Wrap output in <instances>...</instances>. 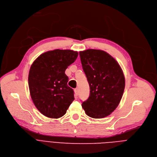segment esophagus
I'll use <instances>...</instances> for the list:
<instances>
[{
    "label": "esophagus",
    "mask_w": 157,
    "mask_h": 157,
    "mask_svg": "<svg viewBox=\"0 0 157 157\" xmlns=\"http://www.w3.org/2000/svg\"><path fill=\"white\" fill-rule=\"evenodd\" d=\"M74 93H75V96H78V94H79L78 88H75V89H74Z\"/></svg>",
    "instance_id": "1"
}]
</instances>
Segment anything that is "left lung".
<instances>
[{"mask_svg":"<svg viewBox=\"0 0 157 157\" xmlns=\"http://www.w3.org/2000/svg\"><path fill=\"white\" fill-rule=\"evenodd\" d=\"M90 86V96L82 103L88 117L102 118L116 109L124 92L125 76L119 63L107 52L88 49L79 52Z\"/></svg>","mask_w":157,"mask_h":157,"instance_id":"left-lung-1","label":"left lung"}]
</instances>
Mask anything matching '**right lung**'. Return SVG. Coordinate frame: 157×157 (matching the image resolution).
<instances>
[{
  "mask_svg": "<svg viewBox=\"0 0 157 157\" xmlns=\"http://www.w3.org/2000/svg\"><path fill=\"white\" fill-rule=\"evenodd\" d=\"M78 56V52L57 49L41 54L32 64L29 74L30 96L45 117L56 119L63 117L74 100L65 71Z\"/></svg>",
  "mask_w": 157,
  "mask_h": 157,
  "instance_id": "1",
  "label": "right lung"
}]
</instances>
